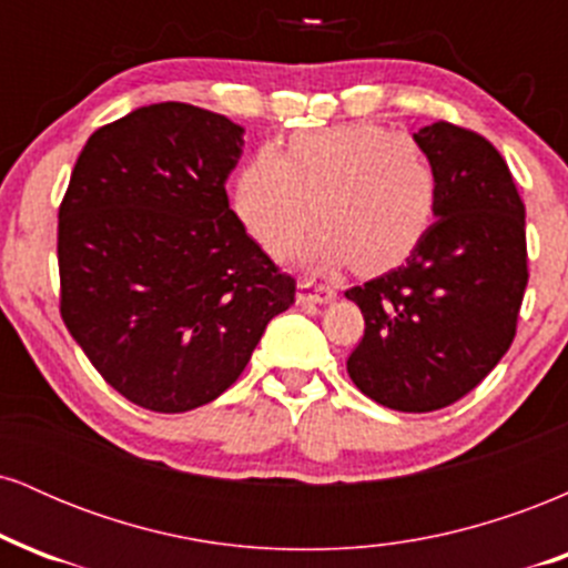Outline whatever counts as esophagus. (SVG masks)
Returning <instances> with one entry per match:
<instances>
[{"mask_svg": "<svg viewBox=\"0 0 568 568\" xmlns=\"http://www.w3.org/2000/svg\"><path fill=\"white\" fill-rule=\"evenodd\" d=\"M336 298V291L331 285L315 283V280H298L296 302L298 304H331Z\"/></svg>", "mask_w": 568, "mask_h": 568, "instance_id": "1", "label": "esophagus"}]
</instances>
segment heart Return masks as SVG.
Returning <instances> with one entry per match:
<instances>
[{"mask_svg": "<svg viewBox=\"0 0 568 568\" xmlns=\"http://www.w3.org/2000/svg\"><path fill=\"white\" fill-rule=\"evenodd\" d=\"M435 207L438 173L425 146L379 122L304 130L285 158L256 149L234 179V211L275 256L302 240L317 211L328 219L304 253L315 266L393 264L425 237Z\"/></svg>", "mask_w": 568, "mask_h": 568, "instance_id": "heart-1", "label": "heart"}]
</instances>
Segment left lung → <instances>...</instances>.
Here are the masks:
<instances>
[{
    "instance_id": "left-lung-1",
    "label": "left lung",
    "mask_w": 568,
    "mask_h": 568,
    "mask_svg": "<svg viewBox=\"0 0 568 568\" xmlns=\"http://www.w3.org/2000/svg\"><path fill=\"white\" fill-rule=\"evenodd\" d=\"M414 139L438 173L435 221L397 270L344 293L366 321L347 374L371 400L427 414L478 387L510 349L529 266L526 207L497 149L452 122Z\"/></svg>"
}]
</instances>
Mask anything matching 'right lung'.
I'll return each mask as SVG.
<instances>
[{
    "instance_id": "obj_1",
    "label": "right lung",
    "mask_w": 568,
    "mask_h": 568,
    "mask_svg": "<svg viewBox=\"0 0 568 568\" xmlns=\"http://www.w3.org/2000/svg\"><path fill=\"white\" fill-rule=\"evenodd\" d=\"M243 133L207 109L152 103L98 128L71 173L58 211L61 317L141 408L216 400L296 296L226 197Z\"/></svg>"
}]
</instances>
